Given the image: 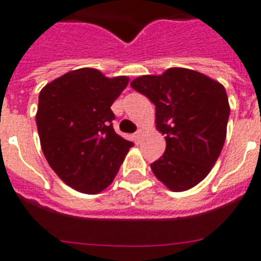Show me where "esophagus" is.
Masks as SVG:
<instances>
[{"instance_id": "esophagus-1", "label": "esophagus", "mask_w": 261, "mask_h": 261, "mask_svg": "<svg viewBox=\"0 0 261 261\" xmlns=\"http://www.w3.org/2000/svg\"><path fill=\"white\" fill-rule=\"evenodd\" d=\"M142 134H143L142 130H138V131H137V133H135V134H134V141H135V142L138 143L139 141H141V138H142Z\"/></svg>"}]
</instances>
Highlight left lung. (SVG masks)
Wrapping results in <instances>:
<instances>
[{
  "label": "left lung",
  "mask_w": 261,
  "mask_h": 261,
  "mask_svg": "<svg viewBox=\"0 0 261 261\" xmlns=\"http://www.w3.org/2000/svg\"><path fill=\"white\" fill-rule=\"evenodd\" d=\"M131 88L155 106V122L167 149L150 164L154 176L174 192L206 177L222 150L230 108L226 90L198 71L173 67L142 75Z\"/></svg>",
  "instance_id": "left-lung-1"
}]
</instances>
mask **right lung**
<instances>
[{"instance_id":"right-lung-1","label":"right lung","mask_w":261,"mask_h":261,"mask_svg":"<svg viewBox=\"0 0 261 261\" xmlns=\"http://www.w3.org/2000/svg\"><path fill=\"white\" fill-rule=\"evenodd\" d=\"M128 79H107L96 69H77L47 84L36 114L43 154L71 188L98 194L114 181L134 143L115 133L112 102Z\"/></svg>"}]
</instances>
